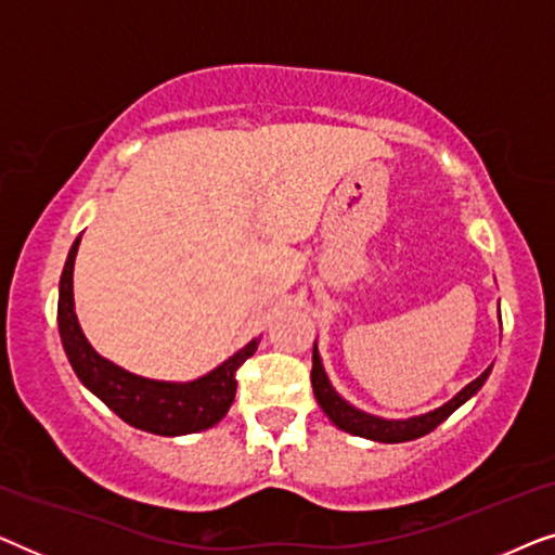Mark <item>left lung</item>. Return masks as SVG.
I'll list each match as a JSON object with an SVG mask.
<instances>
[{
	"mask_svg": "<svg viewBox=\"0 0 555 555\" xmlns=\"http://www.w3.org/2000/svg\"><path fill=\"white\" fill-rule=\"evenodd\" d=\"M490 369H485L482 374L475 378V382H469L465 389H462L454 399L447 401L444 406H439L429 414L412 416V420H382V416H371L366 412H359V409L340 399L336 389L331 386L328 376H325L321 356H318L315 346H313V371H310V384H313V393H315L318 404H321L323 412L328 414V420L336 424L338 429H344V431H348V435H356V437L374 439V442L393 444V442H409V439L424 437V435H429L431 429H437L439 424H442L447 416L454 412V409H460L469 397H475V393L480 391V386L488 382Z\"/></svg>",
	"mask_w": 555,
	"mask_h": 555,
	"instance_id": "1",
	"label": "left lung"
}]
</instances>
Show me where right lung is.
<instances>
[{
    "mask_svg": "<svg viewBox=\"0 0 555 555\" xmlns=\"http://www.w3.org/2000/svg\"><path fill=\"white\" fill-rule=\"evenodd\" d=\"M78 245L80 237L73 242L63 278H60L57 325L67 359L80 382L126 424L151 431V435L181 437L215 427L230 412L234 391H237V369L255 353L257 340L227 359L211 374L189 384L151 382V378L128 374L116 363L98 356L80 331L73 306V268Z\"/></svg>",
    "mask_w": 555,
    "mask_h": 555,
    "instance_id": "1",
    "label": "right lung"
}]
</instances>
